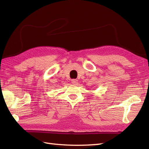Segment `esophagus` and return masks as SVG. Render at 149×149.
<instances>
[{
	"mask_svg": "<svg viewBox=\"0 0 149 149\" xmlns=\"http://www.w3.org/2000/svg\"><path fill=\"white\" fill-rule=\"evenodd\" d=\"M71 83L73 84H78V80L77 79H72Z\"/></svg>",
	"mask_w": 149,
	"mask_h": 149,
	"instance_id": "esophagus-1",
	"label": "esophagus"
}]
</instances>
